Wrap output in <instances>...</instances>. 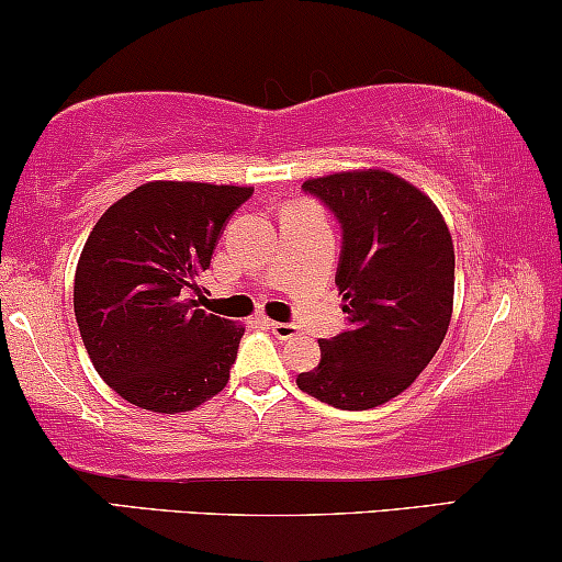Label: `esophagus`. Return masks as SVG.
Returning a JSON list of instances; mask_svg holds the SVG:
<instances>
[{"label":"esophagus","mask_w":562,"mask_h":562,"mask_svg":"<svg viewBox=\"0 0 562 562\" xmlns=\"http://www.w3.org/2000/svg\"><path fill=\"white\" fill-rule=\"evenodd\" d=\"M270 330H273V336L279 338V341H292V338L300 334V328H296L294 323H268Z\"/></svg>","instance_id":"1"}]
</instances>
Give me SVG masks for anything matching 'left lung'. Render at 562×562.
<instances>
[{"label":"left lung","instance_id":"left-lung-1","mask_svg":"<svg viewBox=\"0 0 562 562\" xmlns=\"http://www.w3.org/2000/svg\"><path fill=\"white\" fill-rule=\"evenodd\" d=\"M341 224L336 286L349 328L321 341L300 391L349 412L396 398L429 364L453 313V241L425 192L391 171H341L302 184Z\"/></svg>","mask_w":562,"mask_h":562}]
</instances>
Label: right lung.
I'll return each instance as SVG.
<instances>
[{
    "label": "right lung",
    "instance_id": "obj_1",
    "mask_svg": "<svg viewBox=\"0 0 562 562\" xmlns=\"http://www.w3.org/2000/svg\"><path fill=\"white\" fill-rule=\"evenodd\" d=\"M249 198L252 187L148 182L90 232L75 321L95 372L130 404L177 414L224 391L245 328L200 310L198 279Z\"/></svg>",
    "mask_w": 562,
    "mask_h": 562
}]
</instances>
